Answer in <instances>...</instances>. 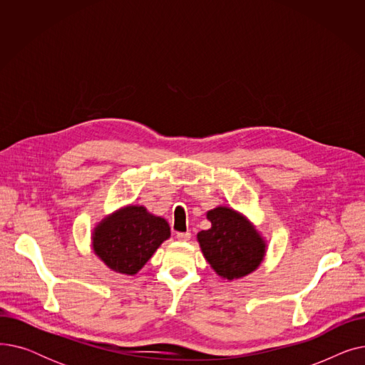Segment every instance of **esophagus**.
I'll return each mask as SVG.
<instances>
[{"label": "esophagus", "mask_w": 365, "mask_h": 365, "mask_svg": "<svg viewBox=\"0 0 365 365\" xmlns=\"http://www.w3.org/2000/svg\"><path fill=\"white\" fill-rule=\"evenodd\" d=\"M178 240L179 241H189L190 240V232H178Z\"/></svg>", "instance_id": "obj_1"}]
</instances>
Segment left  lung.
<instances>
[{
	"mask_svg": "<svg viewBox=\"0 0 365 365\" xmlns=\"http://www.w3.org/2000/svg\"><path fill=\"white\" fill-rule=\"evenodd\" d=\"M212 227L197 235L201 252L223 279H240L255 272L266 255V241L256 226L231 207L207 212Z\"/></svg>",
	"mask_w": 365,
	"mask_h": 365,
	"instance_id": "left-lung-1",
	"label": "left lung"
}]
</instances>
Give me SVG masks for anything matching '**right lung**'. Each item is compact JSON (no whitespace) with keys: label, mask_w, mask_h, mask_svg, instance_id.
<instances>
[{"label":"right lung","mask_w":365,"mask_h":365,"mask_svg":"<svg viewBox=\"0 0 365 365\" xmlns=\"http://www.w3.org/2000/svg\"><path fill=\"white\" fill-rule=\"evenodd\" d=\"M168 238L165 219L149 213L143 205H125L96 225L91 247L113 272L136 275Z\"/></svg>","instance_id":"add662e5"}]
</instances>
